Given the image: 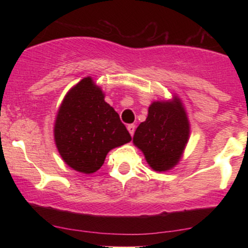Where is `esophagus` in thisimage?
Segmentation results:
<instances>
[{
  "instance_id": "obj_1",
  "label": "esophagus",
  "mask_w": 248,
  "mask_h": 248,
  "mask_svg": "<svg viewBox=\"0 0 248 248\" xmlns=\"http://www.w3.org/2000/svg\"><path fill=\"white\" fill-rule=\"evenodd\" d=\"M127 129L128 132H129L130 135H134V132H135V124H128L127 126Z\"/></svg>"
}]
</instances>
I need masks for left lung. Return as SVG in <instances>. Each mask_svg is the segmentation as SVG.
Here are the masks:
<instances>
[{"instance_id": "left-lung-1", "label": "left lung", "mask_w": 248, "mask_h": 248, "mask_svg": "<svg viewBox=\"0 0 248 248\" xmlns=\"http://www.w3.org/2000/svg\"><path fill=\"white\" fill-rule=\"evenodd\" d=\"M190 138V122L178 95L169 100H156L148 108L146 121L141 122L133 143L143 153L155 171H168L183 157Z\"/></svg>"}]
</instances>
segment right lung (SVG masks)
Here are the masks:
<instances>
[{"instance_id":"obj_1","label":"right lung","mask_w":248,"mask_h":248,"mask_svg":"<svg viewBox=\"0 0 248 248\" xmlns=\"http://www.w3.org/2000/svg\"><path fill=\"white\" fill-rule=\"evenodd\" d=\"M53 136L62 161L87 175L100 169L110 150L132 140L92 77L81 79L65 94L56 115Z\"/></svg>"}]
</instances>
